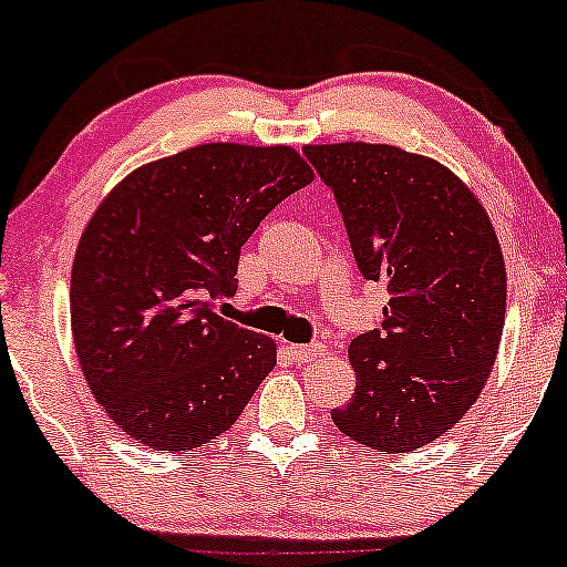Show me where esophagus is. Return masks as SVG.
<instances>
[{"instance_id":"esophagus-1","label":"esophagus","mask_w":567,"mask_h":567,"mask_svg":"<svg viewBox=\"0 0 567 567\" xmlns=\"http://www.w3.org/2000/svg\"><path fill=\"white\" fill-rule=\"evenodd\" d=\"M286 349H289L291 360H295V362H312V360H318L320 354L326 352V347H323V344H307V347L289 344Z\"/></svg>"}]
</instances>
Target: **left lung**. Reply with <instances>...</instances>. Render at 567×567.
<instances>
[{"label": "left lung", "mask_w": 567, "mask_h": 567, "mask_svg": "<svg viewBox=\"0 0 567 567\" xmlns=\"http://www.w3.org/2000/svg\"><path fill=\"white\" fill-rule=\"evenodd\" d=\"M337 197L354 262L389 286L383 323L349 344L358 389L331 417L381 452H412L478 400L505 326V260L486 209L436 159L389 144L305 146Z\"/></svg>", "instance_id": "obj_1"}]
</instances>
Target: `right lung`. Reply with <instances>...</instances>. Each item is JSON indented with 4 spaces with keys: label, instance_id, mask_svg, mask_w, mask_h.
<instances>
[{
    "label": "right lung",
    "instance_id": "1",
    "mask_svg": "<svg viewBox=\"0 0 567 567\" xmlns=\"http://www.w3.org/2000/svg\"><path fill=\"white\" fill-rule=\"evenodd\" d=\"M312 181L291 146L202 144L123 178L83 230L70 323L110 421L142 446L186 452L236 423L276 344L213 312L236 295L247 239Z\"/></svg>",
    "mask_w": 567,
    "mask_h": 567
}]
</instances>
